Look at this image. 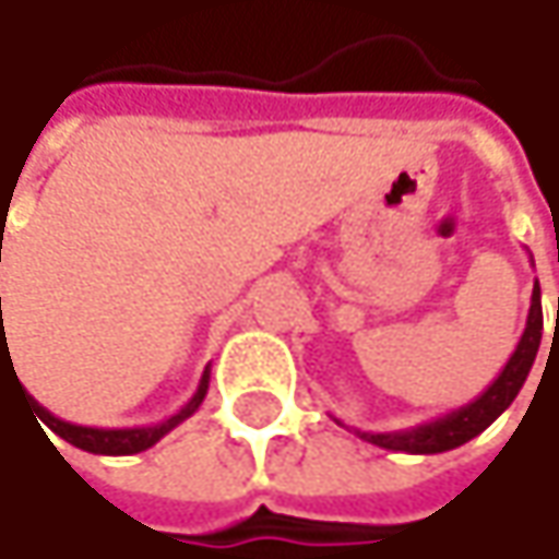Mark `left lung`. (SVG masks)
Instances as JSON below:
<instances>
[{
	"label": "left lung",
	"instance_id": "left-lung-1",
	"mask_svg": "<svg viewBox=\"0 0 559 559\" xmlns=\"http://www.w3.org/2000/svg\"><path fill=\"white\" fill-rule=\"evenodd\" d=\"M540 334H544V314H540V286L538 280H535L532 308H528V321H525L522 340H519L515 353L509 356V362L502 366V372L487 384L484 394H477L471 404H464L459 411H449V414H442V417L417 423V426H411V429H391V432L353 429V432H356L359 439L379 445V449L404 452V455H439V452L459 449L464 442H471L474 436H480V432H484V429H487V426L515 401V394L522 391V384H525L532 366H535ZM337 423L340 426H346L343 419H337ZM346 429H349V426H346Z\"/></svg>",
	"mask_w": 559,
	"mask_h": 559
}]
</instances>
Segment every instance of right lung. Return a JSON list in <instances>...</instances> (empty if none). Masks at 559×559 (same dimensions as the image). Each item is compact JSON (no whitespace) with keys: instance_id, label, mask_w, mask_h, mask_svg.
<instances>
[{"instance_id":"obj_1","label":"right lung","mask_w":559,"mask_h":559,"mask_svg":"<svg viewBox=\"0 0 559 559\" xmlns=\"http://www.w3.org/2000/svg\"><path fill=\"white\" fill-rule=\"evenodd\" d=\"M2 260V258H0ZM5 349H9V343H5ZM5 349H2V356H5ZM15 369V366H12ZM206 391H210V366H206V372H203V379L197 384V391H193V397L180 407L175 417L162 419V423H155V426H133V429H98V426H79V423H66V419L53 417L47 407H40L34 397H31V404H34V414L44 419L60 439H66L69 445H75V449H82V452H92V455H136V452H145V449H152L158 439H165L175 426H180L187 417H193L197 411H200V404H203V397H206Z\"/></svg>"}]
</instances>
